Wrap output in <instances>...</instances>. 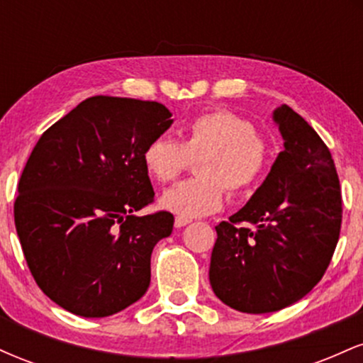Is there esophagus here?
I'll list each match as a JSON object with an SVG mask.
<instances>
[{
  "mask_svg": "<svg viewBox=\"0 0 363 363\" xmlns=\"http://www.w3.org/2000/svg\"><path fill=\"white\" fill-rule=\"evenodd\" d=\"M176 228H182L186 227V225L191 223V218H184V216H176Z\"/></svg>",
  "mask_w": 363,
  "mask_h": 363,
  "instance_id": "1",
  "label": "esophagus"
}]
</instances>
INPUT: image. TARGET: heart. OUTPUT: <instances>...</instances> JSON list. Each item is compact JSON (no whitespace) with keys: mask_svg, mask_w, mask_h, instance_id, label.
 I'll list each match as a JSON object with an SVG mask.
<instances>
[{"mask_svg":"<svg viewBox=\"0 0 363 363\" xmlns=\"http://www.w3.org/2000/svg\"><path fill=\"white\" fill-rule=\"evenodd\" d=\"M196 158L199 177L162 196V206L184 218L218 211L225 187L239 194L256 186L268 165V147L249 121L227 111H211L182 128L181 143L157 136L143 150L145 169L160 184L176 181Z\"/></svg>","mask_w":363,"mask_h":363,"instance_id":"obj_1","label":"heart"}]
</instances>
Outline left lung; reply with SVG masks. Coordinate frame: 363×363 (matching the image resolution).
Returning <instances> with one entry per match:
<instances>
[{"mask_svg": "<svg viewBox=\"0 0 363 363\" xmlns=\"http://www.w3.org/2000/svg\"><path fill=\"white\" fill-rule=\"evenodd\" d=\"M283 138L247 205L215 227L210 283L232 309L280 311L318 285L340 239L341 189L329 148L302 116L273 112Z\"/></svg>", "mask_w": 363, "mask_h": 363, "instance_id": "1", "label": "left lung"}]
</instances>
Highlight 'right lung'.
<instances>
[{
  "label": "right lung",
  "mask_w": 363,
  "mask_h": 363,
  "mask_svg": "<svg viewBox=\"0 0 363 363\" xmlns=\"http://www.w3.org/2000/svg\"><path fill=\"white\" fill-rule=\"evenodd\" d=\"M158 102L95 95L43 133L18 182L15 227L39 289L62 309L107 318L150 286L155 244L172 234L153 201L143 150L172 124Z\"/></svg>",
  "instance_id": "right-lung-1"
}]
</instances>
